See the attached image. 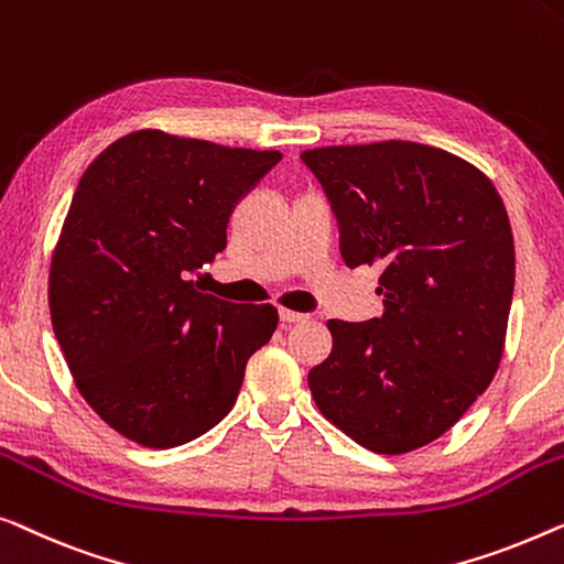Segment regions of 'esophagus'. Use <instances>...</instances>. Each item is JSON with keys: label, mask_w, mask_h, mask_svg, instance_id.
<instances>
[{"label": "esophagus", "mask_w": 564, "mask_h": 564, "mask_svg": "<svg viewBox=\"0 0 564 564\" xmlns=\"http://www.w3.org/2000/svg\"><path fill=\"white\" fill-rule=\"evenodd\" d=\"M280 321H282V325H292V323H302V321H307V315L305 313H295V310H280Z\"/></svg>", "instance_id": "obj_1"}]
</instances>
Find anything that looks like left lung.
<instances>
[{"instance_id": "obj_1", "label": "left lung", "mask_w": 564, "mask_h": 564, "mask_svg": "<svg viewBox=\"0 0 564 564\" xmlns=\"http://www.w3.org/2000/svg\"><path fill=\"white\" fill-rule=\"evenodd\" d=\"M328 195L350 269L379 264L381 317L328 321L317 410L358 445L402 455L494 381L513 295V236L494 183L458 154L389 140L300 154Z\"/></svg>"}]
</instances>
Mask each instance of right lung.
<instances>
[{"label":"right lung","instance_id":"right-lung-1","mask_svg":"<svg viewBox=\"0 0 564 564\" xmlns=\"http://www.w3.org/2000/svg\"><path fill=\"white\" fill-rule=\"evenodd\" d=\"M280 160L140 129L80 177L47 297L78 391L119 435L165 451L231 412L280 315L206 295L191 274L226 249L236 203Z\"/></svg>","mask_w":564,"mask_h":564}]
</instances>
